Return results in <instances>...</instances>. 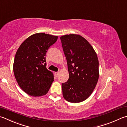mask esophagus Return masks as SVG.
Segmentation results:
<instances>
[{"label":"esophagus","instance_id":"34e87169","mask_svg":"<svg viewBox=\"0 0 127 127\" xmlns=\"http://www.w3.org/2000/svg\"><path fill=\"white\" fill-rule=\"evenodd\" d=\"M59 74V72H55V75L56 77H57V76H58Z\"/></svg>","mask_w":127,"mask_h":127}]
</instances>
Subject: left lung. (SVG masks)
<instances>
[{
    "label": "left lung",
    "mask_w": 127,
    "mask_h": 127,
    "mask_svg": "<svg viewBox=\"0 0 127 127\" xmlns=\"http://www.w3.org/2000/svg\"><path fill=\"white\" fill-rule=\"evenodd\" d=\"M60 39L69 73L68 80L62 84L63 97L71 103L84 101L92 94L98 80L97 54L80 35H63Z\"/></svg>",
    "instance_id": "1"
}]
</instances>
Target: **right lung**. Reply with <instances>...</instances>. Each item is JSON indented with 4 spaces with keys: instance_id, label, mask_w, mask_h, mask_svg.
Instances as JSON below:
<instances>
[{
    "instance_id": "right-lung-1",
    "label": "right lung",
    "mask_w": 127,
    "mask_h": 127,
    "mask_svg": "<svg viewBox=\"0 0 127 127\" xmlns=\"http://www.w3.org/2000/svg\"><path fill=\"white\" fill-rule=\"evenodd\" d=\"M58 36L45 33L30 36L20 45L13 64L14 76L24 91L33 97L47 94L54 75L46 67V54Z\"/></svg>"
}]
</instances>
